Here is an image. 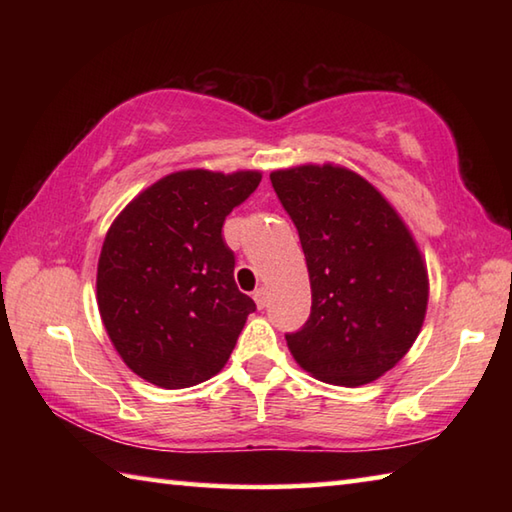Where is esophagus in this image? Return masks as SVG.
Here are the masks:
<instances>
[{"label":"esophagus","mask_w":512,"mask_h":512,"mask_svg":"<svg viewBox=\"0 0 512 512\" xmlns=\"http://www.w3.org/2000/svg\"><path fill=\"white\" fill-rule=\"evenodd\" d=\"M253 299H255L259 310L266 308V303H268V290H266V288H257V290L253 292Z\"/></svg>","instance_id":"esophagus-1"}]
</instances>
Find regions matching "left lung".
Segmentation results:
<instances>
[{"label": "left lung", "instance_id": "1", "mask_svg": "<svg viewBox=\"0 0 512 512\" xmlns=\"http://www.w3.org/2000/svg\"><path fill=\"white\" fill-rule=\"evenodd\" d=\"M306 255L312 310L286 334L297 365L330 385L389 372L422 330L429 275L409 226L361 173L325 162L270 173Z\"/></svg>", "mask_w": 512, "mask_h": 512}]
</instances>
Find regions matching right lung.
I'll return each mask as SVG.
<instances>
[{
	"instance_id": "obj_1",
	"label": "right lung",
	"mask_w": 512,
	"mask_h": 512,
	"mask_svg": "<svg viewBox=\"0 0 512 512\" xmlns=\"http://www.w3.org/2000/svg\"><path fill=\"white\" fill-rule=\"evenodd\" d=\"M262 171L182 169L116 215L96 270V303L118 356L147 383L182 389L226 365L255 301L237 290L222 224Z\"/></svg>"
}]
</instances>
